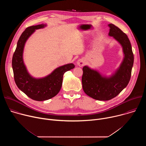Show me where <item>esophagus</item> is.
Segmentation results:
<instances>
[{"label":"esophagus","instance_id":"obj_1","mask_svg":"<svg viewBox=\"0 0 146 146\" xmlns=\"http://www.w3.org/2000/svg\"><path fill=\"white\" fill-rule=\"evenodd\" d=\"M77 64L80 67H82L85 64V60L84 59H79L77 61Z\"/></svg>","mask_w":146,"mask_h":146}]
</instances>
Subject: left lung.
Masks as SVG:
<instances>
[{
	"label": "left lung",
	"mask_w": 146,
	"mask_h": 146,
	"mask_svg": "<svg viewBox=\"0 0 146 146\" xmlns=\"http://www.w3.org/2000/svg\"><path fill=\"white\" fill-rule=\"evenodd\" d=\"M109 35L113 36L122 47L124 58L114 74L110 77L102 76L96 70L87 66L82 68V88L92 98L98 100H109L117 96L125 88L131 79L134 56L127 35L114 24L108 25Z\"/></svg>",
	"instance_id": "8db88e82"
}]
</instances>
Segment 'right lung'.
Wrapping results in <instances>:
<instances>
[{"label":"right lung","mask_w":146,"mask_h":146,"mask_svg":"<svg viewBox=\"0 0 146 146\" xmlns=\"http://www.w3.org/2000/svg\"><path fill=\"white\" fill-rule=\"evenodd\" d=\"M45 24L28 27L21 35L13 56L12 67L14 78L18 88L28 97L37 101L50 99L59 92L64 73L73 69L75 66L69 64L55 69L47 76L35 78L28 72L23 61V51L25 44L36 29L43 28Z\"/></svg>","instance_id":"1"}]
</instances>
